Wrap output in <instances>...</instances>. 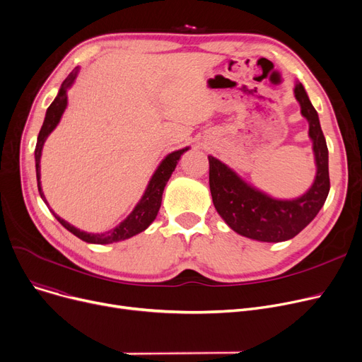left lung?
<instances>
[{"label": "left lung", "instance_id": "left-lung-1", "mask_svg": "<svg viewBox=\"0 0 362 362\" xmlns=\"http://www.w3.org/2000/svg\"><path fill=\"white\" fill-rule=\"evenodd\" d=\"M295 98L308 122L313 141L315 179L305 194L292 199H277L245 182L235 170L213 156L210 161V191L220 217L236 233L259 242H284L295 238L315 218L329 191V149L320 119L305 88L296 82Z\"/></svg>", "mask_w": 362, "mask_h": 362}]
</instances>
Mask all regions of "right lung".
<instances>
[{"instance_id": "right-lung-1", "label": "right lung", "mask_w": 362, "mask_h": 362, "mask_svg": "<svg viewBox=\"0 0 362 362\" xmlns=\"http://www.w3.org/2000/svg\"><path fill=\"white\" fill-rule=\"evenodd\" d=\"M81 67H74L73 71L67 76L64 79V82L62 83L59 93H57L55 100L51 103V105L47 108V114L45 119L42 123V127L40 130V135H37V142H36V148H35V167H36V180H37V191H40L41 198L44 199V202L48 205L45 195L42 192V186H41V156H42V148L44 144L47 141V138L49 136V133L57 127V124L60 123L63 112L67 107V90L71 88V85L74 83L76 78H78ZM189 149V146L177 149L170 152V154L160 163V165L157 167V170L152 175L151 180L148 182V186L145 189V192L142 195V198L139 199V202L136 204V206L133 208V211L119 224L114 227V229L105 232V233H88L83 232L78 227L71 226L70 223H67L66 220H63L62 217L57 216L52 210L51 213L54 214V217L62 223V226H64L69 232H71L74 236H78L79 239L88 242V243H97V245H107V243H112V242H120L124 239H129L132 236H135L141 232H144L145 229H148V226L156 220L158 210L161 206V199H163V192L164 187L168 182V179L171 177V173H173L180 157L183 156V152H186Z\"/></svg>"}]
</instances>
